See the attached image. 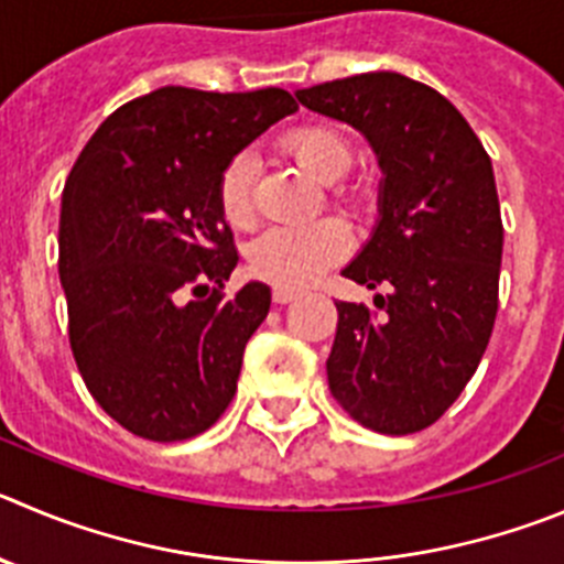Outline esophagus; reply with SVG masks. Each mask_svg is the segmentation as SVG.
<instances>
[{
  "label": "esophagus",
  "mask_w": 564,
  "mask_h": 564,
  "mask_svg": "<svg viewBox=\"0 0 564 564\" xmlns=\"http://www.w3.org/2000/svg\"><path fill=\"white\" fill-rule=\"evenodd\" d=\"M272 300H275V303H292V300H297V292H294V289H286V286H275L272 289Z\"/></svg>",
  "instance_id": "esophagus-1"
}]
</instances>
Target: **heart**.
<instances>
[{
    "label": "heart",
    "instance_id": "obj_1",
    "mask_svg": "<svg viewBox=\"0 0 564 564\" xmlns=\"http://www.w3.org/2000/svg\"><path fill=\"white\" fill-rule=\"evenodd\" d=\"M289 155L319 183H334L350 170L354 147L330 124H306L283 139ZM252 183H256V163L247 152L230 158L219 175V208L225 219L236 228L252 223ZM347 199H359V194H347ZM347 230L336 219H319L312 225H278L258 234L247 247V267L252 275L264 278L275 286L300 289L317 281L328 267H334L347 252Z\"/></svg>",
    "mask_w": 564,
    "mask_h": 564
}]
</instances>
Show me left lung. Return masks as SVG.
I'll return each instance as SVG.
<instances>
[{"instance_id":"obj_1","label":"left lung","mask_w":564,"mask_h":564,"mask_svg":"<svg viewBox=\"0 0 564 564\" xmlns=\"http://www.w3.org/2000/svg\"><path fill=\"white\" fill-rule=\"evenodd\" d=\"M294 94L359 130L381 166L376 228L341 275L383 294L378 312L336 303L328 387L365 429L414 434L459 398L496 323L503 225L492 161L448 99L394 72Z\"/></svg>"}]
</instances>
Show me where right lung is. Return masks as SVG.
I'll return each instance as SVG.
<instances>
[{
	"instance_id": "right-lung-1",
	"label": "right lung",
	"mask_w": 564,
	"mask_h": 564,
	"mask_svg": "<svg viewBox=\"0 0 564 564\" xmlns=\"http://www.w3.org/2000/svg\"><path fill=\"white\" fill-rule=\"evenodd\" d=\"M294 110L283 88L163 86L113 110L68 172L57 234L68 341L94 401L135 436L188 440L234 401L272 294L261 281L219 292L239 264L219 175Z\"/></svg>"
}]
</instances>
